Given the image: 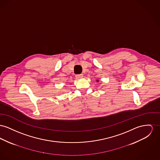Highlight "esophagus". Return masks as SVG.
<instances>
[{"instance_id":"obj_1","label":"esophagus","mask_w":160,"mask_h":160,"mask_svg":"<svg viewBox=\"0 0 160 160\" xmlns=\"http://www.w3.org/2000/svg\"><path fill=\"white\" fill-rule=\"evenodd\" d=\"M83 77V75L82 74H79V75H76V78L77 79H80V78H82Z\"/></svg>"}]
</instances>
